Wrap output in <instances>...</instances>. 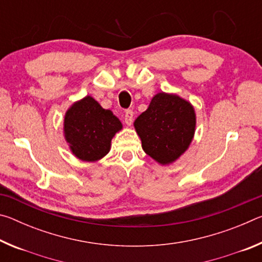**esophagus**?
<instances>
[{
    "instance_id": "34e87169",
    "label": "esophagus",
    "mask_w": 262,
    "mask_h": 262,
    "mask_svg": "<svg viewBox=\"0 0 262 262\" xmlns=\"http://www.w3.org/2000/svg\"><path fill=\"white\" fill-rule=\"evenodd\" d=\"M133 118H134V112H133L132 110H127L125 113V122L127 125H132Z\"/></svg>"
}]
</instances>
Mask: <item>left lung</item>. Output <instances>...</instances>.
Here are the masks:
<instances>
[{"label": "left lung", "mask_w": 262, "mask_h": 262, "mask_svg": "<svg viewBox=\"0 0 262 262\" xmlns=\"http://www.w3.org/2000/svg\"><path fill=\"white\" fill-rule=\"evenodd\" d=\"M142 148L161 164L174 162L192 142L195 130L193 106L176 95L158 94L134 122Z\"/></svg>", "instance_id": "8db88e82"}]
</instances>
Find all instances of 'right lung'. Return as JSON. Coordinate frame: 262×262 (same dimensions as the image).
Returning a JSON list of instances; mask_svg holds the SVG:
<instances>
[{
  "instance_id": "right-lung-1",
  "label": "right lung",
  "mask_w": 262,
  "mask_h": 262,
  "mask_svg": "<svg viewBox=\"0 0 262 262\" xmlns=\"http://www.w3.org/2000/svg\"><path fill=\"white\" fill-rule=\"evenodd\" d=\"M121 128L112 111L101 107L90 96L75 103L64 117L66 140L75 156L86 162L103 158Z\"/></svg>"
}]
</instances>
